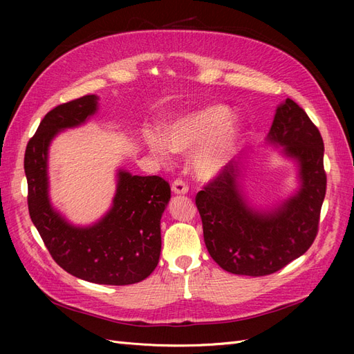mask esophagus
<instances>
[{
    "instance_id": "obj_1",
    "label": "esophagus",
    "mask_w": 354,
    "mask_h": 354,
    "mask_svg": "<svg viewBox=\"0 0 354 354\" xmlns=\"http://www.w3.org/2000/svg\"><path fill=\"white\" fill-rule=\"evenodd\" d=\"M171 190H173V194H176V195H186L187 192H189V187H187V185L185 183L183 180H174L173 181V186H171Z\"/></svg>"
}]
</instances>
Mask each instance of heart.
<instances>
[{
    "label": "heart",
    "instance_id": "1",
    "mask_svg": "<svg viewBox=\"0 0 354 354\" xmlns=\"http://www.w3.org/2000/svg\"><path fill=\"white\" fill-rule=\"evenodd\" d=\"M245 133L243 125L223 104H211L176 118L164 134L147 130L145 142L162 164H169L174 152H195L194 173L202 180L221 174L236 152Z\"/></svg>",
    "mask_w": 354,
    "mask_h": 354
}]
</instances>
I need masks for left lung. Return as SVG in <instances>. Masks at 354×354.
Masks as SVG:
<instances>
[{"instance_id":"8db88e82","label":"left lung","mask_w":354,"mask_h":354,"mask_svg":"<svg viewBox=\"0 0 354 354\" xmlns=\"http://www.w3.org/2000/svg\"><path fill=\"white\" fill-rule=\"evenodd\" d=\"M297 165V190L272 207H254L243 192L248 152L233 160L196 195L203 241L223 270L266 276L301 257L313 243L325 199L324 140L299 106L286 99L266 137Z\"/></svg>"}]
</instances>
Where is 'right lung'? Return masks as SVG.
Here are the masks:
<instances>
[{"label":"right lung","mask_w":354,"mask_h":354,"mask_svg":"<svg viewBox=\"0 0 354 354\" xmlns=\"http://www.w3.org/2000/svg\"><path fill=\"white\" fill-rule=\"evenodd\" d=\"M99 111L95 94L59 104L41 121L25 152L28 207L55 261L75 277L100 285H131L151 274L160 255V217L171 198L158 176L116 169L112 205L97 221L77 226L53 207L48 151L55 138L87 122Z\"/></svg>","instance_id":"1"}]
</instances>
